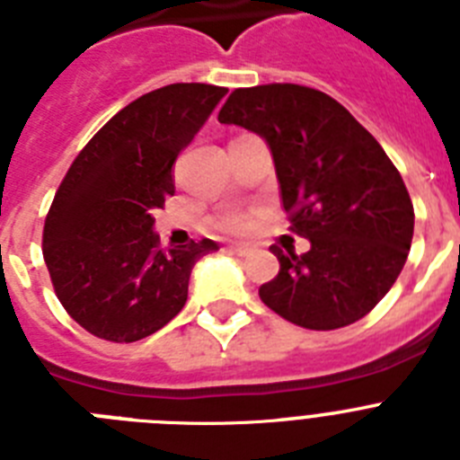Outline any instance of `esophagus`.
Segmentation results:
<instances>
[{
    "instance_id": "1",
    "label": "esophagus",
    "mask_w": 460,
    "mask_h": 460,
    "mask_svg": "<svg viewBox=\"0 0 460 460\" xmlns=\"http://www.w3.org/2000/svg\"><path fill=\"white\" fill-rule=\"evenodd\" d=\"M227 251L234 255H239V258H243V255L251 253V246L249 243H242V242H230L227 243Z\"/></svg>"
}]
</instances>
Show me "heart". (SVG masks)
Returning a JSON list of instances; mask_svg holds the SVG:
<instances>
[{"mask_svg": "<svg viewBox=\"0 0 460 460\" xmlns=\"http://www.w3.org/2000/svg\"><path fill=\"white\" fill-rule=\"evenodd\" d=\"M246 226V221H242V218H237V221H234V227H243Z\"/></svg>", "mask_w": 460, "mask_h": 460, "instance_id": "b5f03b06", "label": "heart"}]
</instances>
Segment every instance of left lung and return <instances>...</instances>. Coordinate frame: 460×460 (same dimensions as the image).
Segmentation results:
<instances>
[{
	"label": "left lung",
	"mask_w": 460,
	"mask_h": 460,
	"mask_svg": "<svg viewBox=\"0 0 460 460\" xmlns=\"http://www.w3.org/2000/svg\"><path fill=\"white\" fill-rule=\"evenodd\" d=\"M267 142L304 255L271 246L280 270L260 299L306 329L364 318L408 260L414 209L380 142L327 93L302 84L234 89L218 112Z\"/></svg>",
	"instance_id": "left-lung-1"
}]
</instances>
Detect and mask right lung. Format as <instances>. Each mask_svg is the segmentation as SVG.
Returning a JSON list of instances; mask_svg holds the SVG:
<instances>
[{
  "label": "right lung",
  "instance_id": "right-lung-1",
  "mask_svg": "<svg viewBox=\"0 0 460 460\" xmlns=\"http://www.w3.org/2000/svg\"><path fill=\"white\" fill-rule=\"evenodd\" d=\"M226 87L177 83L119 110L78 154L43 227L57 299L89 334L133 343L184 308L211 239L161 251L154 211L174 193L172 165Z\"/></svg>",
  "mask_w": 460,
  "mask_h": 460
}]
</instances>
